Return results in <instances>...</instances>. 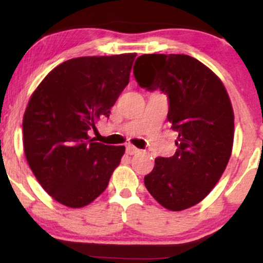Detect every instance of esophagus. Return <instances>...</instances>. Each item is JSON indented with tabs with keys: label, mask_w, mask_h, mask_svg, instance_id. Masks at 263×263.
Instances as JSON below:
<instances>
[{
	"label": "esophagus",
	"mask_w": 263,
	"mask_h": 263,
	"mask_svg": "<svg viewBox=\"0 0 263 263\" xmlns=\"http://www.w3.org/2000/svg\"><path fill=\"white\" fill-rule=\"evenodd\" d=\"M140 149L136 148L134 146H127V149H125V153L129 154V156H133V154L139 153Z\"/></svg>",
	"instance_id": "obj_1"
}]
</instances>
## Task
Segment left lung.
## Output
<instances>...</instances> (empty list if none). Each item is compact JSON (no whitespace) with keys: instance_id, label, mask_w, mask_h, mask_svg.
Listing matches in <instances>:
<instances>
[{"instance_id":"obj_1","label":"left lung","mask_w":263,"mask_h":263,"mask_svg":"<svg viewBox=\"0 0 263 263\" xmlns=\"http://www.w3.org/2000/svg\"><path fill=\"white\" fill-rule=\"evenodd\" d=\"M141 87L168 97L167 121L177 151L156 158L145 185L166 210L195 206L214 188L231 157L235 116L220 79L200 61L179 53L141 55L134 66Z\"/></svg>"}]
</instances>
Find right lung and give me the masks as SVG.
I'll list each match as a JSON object with an SVG mask.
<instances>
[{
  "label": "right lung",
  "instance_id": "add662e5",
  "mask_svg": "<svg viewBox=\"0 0 263 263\" xmlns=\"http://www.w3.org/2000/svg\"><path fill=\"white\" fill-rule=\"evenodd\" d=\"M136 53L85 56L50 71L28 100L24 114V151L43 189L57 202L81 208L109 184L124 146L91 139L100 118L129 82Z\"/></svg>",
  "mask_w": 263,
  "mask_h": 263
}]
</instances>
